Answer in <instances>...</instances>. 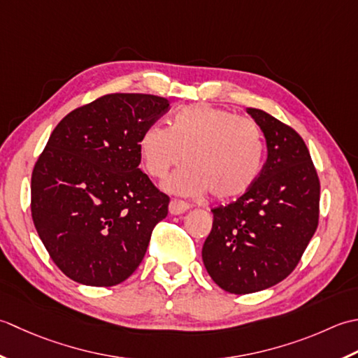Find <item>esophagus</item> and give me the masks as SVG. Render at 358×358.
Returning <instances> with one entry per match:
<instances>
[{
  "mask_svg": "<svg viewBox=\"0 0 358 358\" xmlns=\"http://www.w3.org/2000/svg\"><path fill=\"white\" fill-rule=\"evenodd\" d=\"M188 208H189L188 203L184 201H179V199H173L169 206V211L171 215H182V213H185Z\"/></svg>",
  "mask_w": 358,
  "mask_h": 358,
  "instance_id": "34e87169",
  "label": "esophagus"
}]
</instances>
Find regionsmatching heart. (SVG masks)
Segmentation results:
<instances>
[{
	"mask_svg": "<svg viewBox=\"0 0 358 358\" xmlns=\"http://www.w3.org/2000/svg\"><path fill=\"white\" fill-rule=\"evenodd\" d=\"M143 170L162 179L184 152L185 165L166 179V192L180 196L208 193L217 199L243 194L258 178L264 141L252 119L207 103H193L171 115L169 128L150 125L137 141Z\"/></svg>",
	"mask_w": 358,
	"mask_h": 358,
	"instance_id": "obj_1",
	"label": "heart"
}]
</instances>
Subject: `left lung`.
<instances>
[{"instance_id":"8db88e82","label":"left lung","mask_w":358,"mask_h":358,"mask_svg":"<svg viewBox=\"0 0 358 358\" xmlns=\"http://www.w3.org/2000/svg\"><path fill=\"white\" fill-rule=\"evenodd\" d=\"M247 114L266 138L267 160L243 196L211 210L213 227L202 261L217 286L253 294L296 267L318 225L320 180L296 131L262 109Z\"/></svg>"}]
</instances>
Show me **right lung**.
I'll use <instances>...</instances> for the list:
<instances>
[{
	"mask_svg": "<svg viewBox=\"0 0 358 358\" xmlns=\"http://www.w3.org/2000/svg\"><path fill=\"white\" fill-rule=\"evenodd\" d=\"M169 106L150 94H108L50 134L32 173V220L71 280L111 287L142 262L170 199L138 169L137 141Z\"/></svg>",
	"mask_w": 358,
	"mask_h": 358,
	"instance_id": "add662e5",
	"label": "right lung"
}]
</instances>
